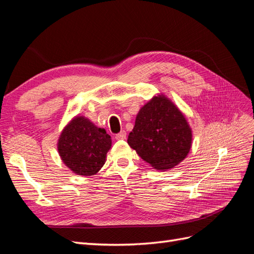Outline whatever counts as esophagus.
Segmentation results:
<instances>
[{
  "instance_id": "1",
  "label": "esophagus",
  "mask_w": 254,
  "mask_h": 254,
  "mask_svg": "<svg viewBox=\"0 0 254 254\" xmlns=\"http://www.w3.org/2000/svg\"><path fill=\"white\" fill-rule=\"evenodd\" d=\"M115 139H117V140H125L126 139V131L123 130V131L115 134Z\"/></svg>"
}]
</instances>
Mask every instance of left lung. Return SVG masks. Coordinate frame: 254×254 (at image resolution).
I'll list each match as a JSON object with an SVG mask.
<instances>
[{"instance_id": "1", "label": "left lung", "mask_w": 254, "mask_h": 254, "mask_svg": "<svg viewBox=\"0 0 254 254\" xmlns=\"http://www.w3.org/2000/svg\"><path fill=\"white\" fill-rule=\"evenodd\" d=\"M128 144L145 162L159 171L173 168L188 156L191 131L180 110L163 95L139 111Z\"/></svg>"}]
</instances>
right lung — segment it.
<instances>
[{
  "label": "right lung",
  "instance_id": "add662e5",
  "mask_svg": "<svg viewBox=\"0 0 254 254\" xmlns=\"http://www.w3.org/2000/svg\"><path fill=\"white\" fill-rule=\"evenodd\" d=\"M111 137L103 128L83 117H76L60 134L58 151L64 163L81 176L96 174L106 161Z\"/></svg>",
  "mask_w": 254,
  "mask_h": 254
}]
</instances>
